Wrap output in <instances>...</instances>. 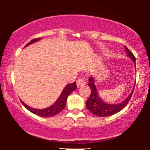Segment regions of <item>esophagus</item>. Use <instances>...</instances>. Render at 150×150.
<instances>
[{"mask_svg": "<svg viewBox=\"0 0 150 150\" xmlns=\"http://www.w3.org/2000/svg\"><path fill=\"white\" fill-rule=\"evenodd\" d=\"M76 83H77V86L79 88V87H82L83 86H85V85L86 84V83L84 79H83V78H79L78 80H77Z\"/></svg>", "mask_w": 150, "mask_h": 150, "instance_id": "obj_1", "label": "esophagus"}]
</instances>
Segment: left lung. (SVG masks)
Instances as JSON below:
<instances>
[{"label": "left lung", "instance_id": "8db88e82", "mask_svg": "<svg viewBox=\"0 0 150 150\" xmlns=\"http://www.w3.org/2000/svg\"><path fill=\"white\" fill-rule=\"evenodd\" d=\"M125 48L127 56L133 60L134 64L136 65V58L134 55L126 46H125ZM88 81L89 83L88 86L91 88V95L88 99L86 101V107L91 112L93 113L95 115L99 116V117H107V116L112 115L116 114L118 112H120L129 102L131 96L133 94V92H134V88L133 89L132 92L130 93L129 96L126 98V99H125L121 103L107 104L104 102L99 97L97 93V89H96V86L94 84L95 82L93 77H91Z\"/></svg>", "mask_w": 150, "mask_h": 150}]
</instances>
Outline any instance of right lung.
Here are the masks:
<instances>
[{
	"label": "right lung",
	"instance_id": "right-lung-1",
	"mask_svg": "<svg viewBox=\"0 0 150 150\" xmlns=\"http://www.w3.org/2000/svg\"><path fill=\"white\" fill-rule=\"evenodd\" d=\"M40 38H35L32 40L31 41H30L28 44L25 46V47L29 46L30 44L35 43V42H37L38 40H40ZM77 88L76 86V82H74L73 83H69L64 87V88L63 89L61 95L59 96V97L57 99V100L54 102L50 107H47L46 109H35L32 108V107H29V106L26 105L23 102L21 101L22 104L26 107L29 111L31 112L33 114H35L37 115L40 116V117H52V116L57 115V114L60 112L62 111L64 109L66 105L67 102V99L68 96L72 93L73 91H75Z\"/></svg>",
	"mask_w": 150,
	"mask_h": 150
}]
</instances>
